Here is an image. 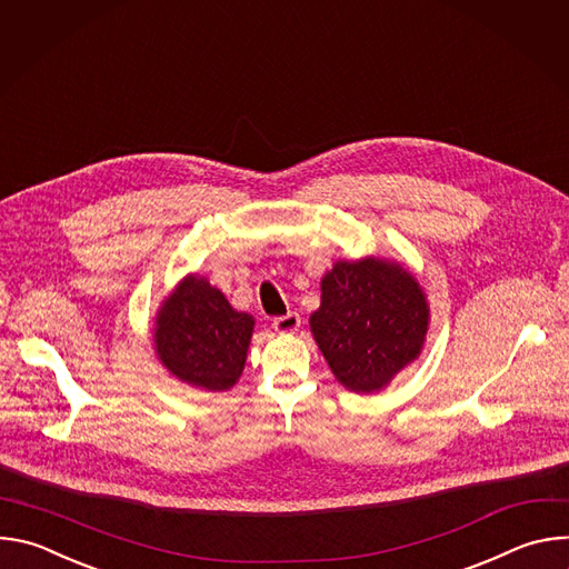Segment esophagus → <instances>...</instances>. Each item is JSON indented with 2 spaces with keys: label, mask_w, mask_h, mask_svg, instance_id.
Returning <instances> with one entry per match:
<instances>
[{
  "label": "esophagus",
  "mask_w": 569,
  "mask_h": 569,
  "mask_svg": "<svg viewBox=\"0 0 569 569\" xmlns=\"http://www.w3.org/2000/svg\"><path fill=\"white\" fill-rule=\"evenodd\" d=\"M299 327H301V317L292 310L288 315H281V317L272 319V329L277 333H295Z\"/></svg>",
  "instance_id": "34e87169"
}]
</instances>
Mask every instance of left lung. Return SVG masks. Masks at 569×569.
Segmentation results:
<instances>
[{"label": "left lung", "mask_w": 569, "mask_h": 569, "mask_svg": "<svg viewBox=\"0 0 569 569\" xmlns=\"http://www.w3.org/2000/svg\"><path fill=\"white\" fill-rule=\"evenodd\" d=\"M310 331L336 378L351 391H378L423 349L428 303L400 266L340 261L321 279Z\"/></svg>", "instance_id": "obj_1"}]
</instances>
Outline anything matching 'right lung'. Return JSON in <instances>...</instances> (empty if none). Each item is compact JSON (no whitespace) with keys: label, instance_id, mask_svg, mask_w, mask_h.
<instances>
[{"label":"right lung","instance_id":"add662e5","mask_svg":"<svg viewBox=\"0 0 569 569\" xmlns=\"http://www.w3.org/2000/svg\"><path fill=\"white\" fill-rule=\"evenodd\" d=\"M254 319L229 306L224 295L200 277L184 279L161 306L154 347L180 380L224 391L242 373Z\"/></svg>","mask_w":569,"mask_h":569}]
</instances>
